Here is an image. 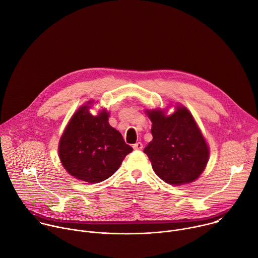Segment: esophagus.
Listing matches in <instances>:
<instances>
[{
	"mask_svg": "<svg viewBox=\"0 0 258 258\" xmlns=\"http://www.w3.org/2000/svg\"><path fill=\"white\" fill-rule=\"evenodd\" d=\"M133 148H134L135 150H142V149H143V144H142L141 142H138V143H136V144L133 145Z\"/></svg>",
	"mask_w": 258,
	"mask_h": 258,
	"instance_id": "esophagus-1",
	"label": "esophagus"
}]
</instances>
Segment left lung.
<instances>
[{
	"instance_id": "1",
	"label": "left lung",
	"mask_w": 258,
	"mask_h": 258,
	"mask_svg": "<svg viewBox=\"0 0 258 258\" xmlns=\"http://www.w3.org/2000/svg\"><path fill=\"white\" fill-rule=\"evenodd\" d=\"M147 112L152 121L153 140L144 153L155 173L175 186L198 178L207 164L209 150L189 110L177 106L169 116L161 110Z\"/></svg>"
}]
</instances>
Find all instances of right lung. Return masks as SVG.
Returning <instances> with one entry per match:
<instances>
[{
	"mask_svg": "<svg viewBox=\"0 0 258 258\" xmlns=\"http://www.w3.org/2000/svg\"><path fill=\"white\" fill-rule=\"evenodd\" d=\"M89 108L83 106L70 119L59 143V157L72 176L97 183L111 176L133 148L110 126L105 110L94 116Z\"/></svg>",
	"mask_w": 258,
	"mask_h": 258,
	"instance_id": "right-lung-1",
	"label": "right lung"
}]
</instances>
